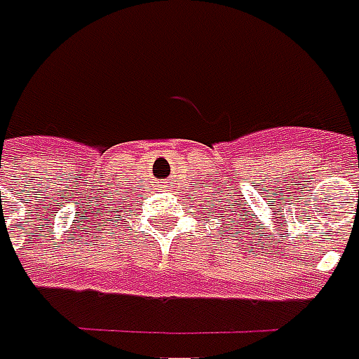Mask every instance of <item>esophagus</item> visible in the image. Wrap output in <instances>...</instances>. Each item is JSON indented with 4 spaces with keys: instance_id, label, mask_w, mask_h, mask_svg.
Listing matches in <instances>:
<instances>
[{
    "instance_id": "34e87169",
    "label": "esophagus",
    "mask_w": 359,
    "mask_h": 359,
    "mask_svg": "<svg viewBox=\"0 0 359 359\" xmlns=\"http://www.w3.org/2000/svg\"><path fill=\"white\" fill-rule=\"evenodd\" d=\"M162 187H164V189H168L170 185H168V182H162Z\"/></svg>"
}]
</instances>
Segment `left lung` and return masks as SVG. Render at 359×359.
<instances>
[{"mask_svg":"<svg viewBox=\"0 0 359 359\" xmlns=\"http://www.w3.org/2000/svg\"><path fill=\"white\" fill-rule=\"evenodd\" d=\"M236 203H238V201H233V205H236ZM228 207H230V205H228ZM224 212H226V210H224ZM230 212H232V215H233L236 210H233V208H230ZM249 212H251V210H248V215H249ZM248 215H245V218H248ZM240 216H243V215H240ZM230 220H233V218H230ZM245 226H248V222H245ZM228 230H232V226H230ZM238 232H241V230H238Z\"/></svg>","mask_w":359,"mask_h":359,"instance_id":"1","label":"left lung"}]
</instances>
